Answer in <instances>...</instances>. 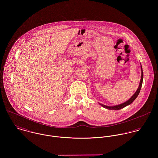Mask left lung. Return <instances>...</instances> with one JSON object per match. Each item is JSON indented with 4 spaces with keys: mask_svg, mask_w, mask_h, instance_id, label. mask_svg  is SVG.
I'll use <instances>...</instances> for the list:
<instances>
[{
    "mask_svg": "<svg viewBox=\"0 0 158 158\" xmlns=\"http://www.w3.org/2000/svg\"><path fill=\"white\" fill-rule=\"evenodd\" d=\"M143 70H142V68L141 66V79H140V83H139V88L137 89V90H136L135 93L134 94V95L127 102L122 103V104H120V105H115V106H106V105H104L103 104H101L100 103V105L101 106H102L103 107H104L105 108H106L108 110H119L122 108H125V106L131 104L134 100H135V98H137V97L138 96L139 92H140V90L141 89V87H142V81H143Z\"/></svg>",
    "mask_w": 158,
    "mask_h": 158,
    "instance_id": "left-lung-1",
    "label": "left lung"
}]
</instances>
